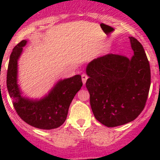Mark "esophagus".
Here are the masks:
<instances>
[{
	"label": "esophagus",
	"instance_id": "1",
	"mask_svg": "<svg viewBox=\"0 0 160 160\" xmlns=\"http://www.w3.org/2000/svg\"><path fill=\"white\" fill-rule=\"evenodd\" d=\"M87 78H88V76H87L86 73H83V74H82V81L83 84H85V83L87 82Z\"/></svg>",
	"mask_w": 160,
	"mask_h": 160
}]
</instances>
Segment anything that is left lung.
Segmentation results:
<instances>
[{
    "label": "left lung",
    "mask_w": 160,
    "mask_h": 160,
    "mask_svg": "<svg viewBox=\"0 0 160 160\" xmlns=\"http://www.w3.org/2000/svg\"><path fill=\"white\" fill-rule=\"evenodd\" d=\"M134 55L109 54L87 66L86 87L90 107L98 122L114 128L135 120L143 110L151 86L149 62L142 46L130 37Z\"/></svg>",
    "instance_id": "1"
}]
</instances>
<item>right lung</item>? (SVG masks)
Segmentation results:
<instances>
[{
  "label": "right lung",
  "instance_id": "1",
  "mask_svg": "<svg viewBox=\"0 0 160 160\" xmlns=\"http://www.w3.org/2000/svg\"><path fill=\"white\" fill-rule=\"evenodd\" d=\"M27 41L23 40L12 49L7 72V89L17 113L29 125L43 130L59 128L66 121L70 103L82 87L81 75L59 80L49 94L41 99L22 96L18 84V62Z\"/></svg>",
  "mask_w": 160,
  "mask_h": 160
}]
</instances>
